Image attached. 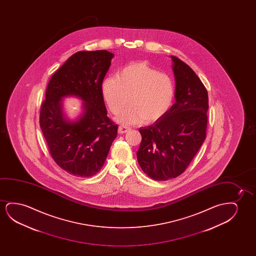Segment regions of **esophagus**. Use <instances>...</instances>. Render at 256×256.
Masks as SVG:
<instances>
[{"instance_id": "1", "label": "esophagus", "mask_w": 256, "mask_h": 256, "mask_svg": "<svg viewBox=\"0 0 256 256\" xmlns=\"http://www.w3.org/2000/svg\"><path fill=\"white\" fill-rule=\"evenodd\" d=\"M130 126H119V128H118V132H119V134H125L128 132V131H130Z\"/></svg>"}]
</instances>
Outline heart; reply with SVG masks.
Here are the masks:
<instances>
[{
	"label": "heart",
	"instance_id": "heart-1",
	"mask_svg": "<svg viewBox=\"0 0 256 256\" xmlns=\"http://www.w3.org/2000/svg\"><path fill=\"white\" fill-rule=\"evenodd\" d=\"M103 98L110 112L118 114L128 102L117 120L134 124L144 120L153 122L170 108L175 95V86L167 74L145 62L130 64L123 67L117 76H109L102 84Z\"/></svg>",
	"mask_w": 256,
	"mask_h": 256
}]
</instances>
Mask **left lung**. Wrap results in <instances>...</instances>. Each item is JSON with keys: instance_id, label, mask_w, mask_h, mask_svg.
Returning <instances> with one entry per match:
<instances>
[{"instance_id": "1", "label": "left lung", "mask_w": 256, "mask_h": 256, "mask_svg": "<svg viewBox=\"0 0 256 256\" xmlns=\"http://www.w3.org/2000/svg\"><path fill=\"white\" fill-rule=\"evenodd\" d=\"M175 103L152 125L140 128L137 161L150 178L166 181L186 170L206 140L208 94L192 69L170 56Z\"/></svg>"}]
</instances>
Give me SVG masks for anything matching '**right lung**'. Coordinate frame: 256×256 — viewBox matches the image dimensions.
<instances>
[{
	"instance_id": "add662e5",
	"label": "right lung",
	"mask_w": 256,
	"mask_h": 256,
	"mask_svg": "<svg viewBox=\"0 0 256 256\" xmlns=\"http://www.w3.org/2000/svg\"><path fill=\"white\" fill-rule=\"evenodd\" d=\"M114 54L106 50L74 53L53 74L40 111V126L56 164L70 175L89 178L104 165L118 126L108 117L102 84ZM82 100L75 120L63 111V98Z\"/></svg>"
}]
</instances>
